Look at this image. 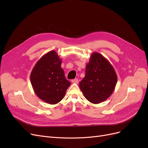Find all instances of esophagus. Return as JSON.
<instances>
[{"mask_svg": "<svg viewBox=\"0 0 148 148\" xmlns=\"http://www.w3.org/2000/svg\"><path fill=\"white\" fill-rule=\"evenodd\" d=\"M73 83H75V84H78V79L77 78H75L74 79H72V81H71Z\"/></svg>", "mask_w": 148, "mask_h": 148, "instance_id": "1", "label": "esophagus"}]
</instances>
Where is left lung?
<instances>
[{
	"mask_svg": "<svg viewBox=\"0 0 148 148\" xmlns=\"http://www.w3.org/2000/svg\"><path fill=\"white\" fill-rule=\"evenodd\" d=\"M117 83V74L109 61L99 53H92L85 77L79 83L86 99L96 104L104 102L112 94Z\"/></svg>",
	"mask_w": 148,
	"mask_h": 148,
	"instance_id": "8db88e82",
	"label": "left lung"
}]
</instances>
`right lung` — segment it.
<instances>
[{"mask_svg": "<svg viewBox=\"0 0 148 148\" xmlns=\"http://www.w3.org/2000/svg\"><path fill=\"white\" fill-rule=\"evenodd\" d=\"M62 60L55 51L41 57L30 75L31 83L37 96L46 103L56 104L64 97L70 82L61 68Z\"/></svg>", "mask_w": 148, "mask_h": 148, "instance_id": "1", "label": "right lung"}]
</instances>
